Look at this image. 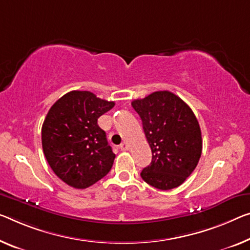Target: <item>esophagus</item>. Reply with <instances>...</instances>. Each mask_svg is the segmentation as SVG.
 I'll return each mask as SVG.
<instances>
[{"mask_svg":"<svg viewBox=\"0 0 250 250\" xmlns=\"http://www.w3.org/2000/svg\"><path fill=\"white\" fill-rule=\"evenodd\" d=\"M120 147H121L122 151H127V149H128V145L126 144V143H123V144H121Z\"/></svg>","mask_w":250,"mask_h":250,"instance_id":"esophagus-1","label":"esophagus"}]
</instances>
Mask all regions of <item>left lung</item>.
<instances>
[{
	"label": "left lung",
	"mask_w": 250,
	"mask_h": 250,
	"mask_svg": "<svg viewBox=\"0 0 250 250\" xmlns=\"http://www.w3.org/2000/svg\"><path fill=\"white\" fill-rule=\"evenodd\" d=\"M152 149V162L142 179L160 190L181 186L198 165L202 152L201 129L192 109L167 90L132 102Z\"/></svg>",
	"instance_id": "left-lung-1"
}]
</instances>
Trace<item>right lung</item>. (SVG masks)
<instances>
[{"label":"right lung","instance_id":"right-lung-1","mask_svg":"<svg viewBox=\"0 0 250 250\" xmlns=\"http://www.w3.org/2000/svg\"><path fill=\"white\" fill-rule=\"evenodd\" d=\"M114 106L90 91L72 90L49 109L42 148L50 167L68 186L86 189L112 168L115 154L97 121Z\"/></svg>","mask_w":250,"mask_h":250}]
</instances>
